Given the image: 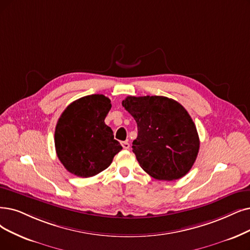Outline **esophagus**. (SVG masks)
Wrapping results in <instances>:
<instances>
[{
	"instance_id": "1",
	"label": "esophagus",
	"mask_w": 250,
	"mask_h": 250,
	"mask_svg": "<svg viewBox=\"0 0 250 250\" xmlns=\"http://www.w3.org/2000/svg\"><path fill=\"white\" fill-rule=\"evenodd\" d=\"M121 145H122L123 148H125V149H128V148H129V146H130V145H129V143H128V142H122V143H121Z\"/></svg>"
}]
</instances>
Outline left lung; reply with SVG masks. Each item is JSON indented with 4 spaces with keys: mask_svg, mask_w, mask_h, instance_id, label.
<instances>
[{
    "mask_svg": "<svg viewBox=\"0 0 250 250\" xmlns=\"http://www.w3.org/2000/svg\"><path fill=\"white\" fill-rule=\"evenodd\" d=\"M122 105L137 124L132 151L144 170L159 181L185 176L198 156L196 125L187 109L165 96H127Z\"/></svg>",
    "mask_w": 250,
    "mask_h": 250,
    "instance_id": "8db88e82",
    "label": "left lung"
}]
</instances>
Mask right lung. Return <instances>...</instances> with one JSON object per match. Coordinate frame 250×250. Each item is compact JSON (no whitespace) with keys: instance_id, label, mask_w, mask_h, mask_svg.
<instances>
[{"instance_id":"obj_1","label":"right lung","mask_w":250,"mask_h":250,"mask_svg":"<svg viewBox=\"0 0 250 250\" xmlns=\"http://www.w3.org/2000/svg\"><path fill=\"white\" fill-rule=\"evenodd\" d=\"M111 107L109 98L92 94L68 104L58 119L55 149L68 172L79 177L94 176L111 165L122 149L104 123Z\"/></svg>"}]
</instances>
